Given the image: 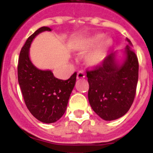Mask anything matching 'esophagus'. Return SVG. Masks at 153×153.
<instances>
[{"label": "esophagus", "mask_w": 153, "mask_h": 153, "mask_svg": "<svg viewBox=\"0 0 153 153\" xmlns=\"http://www.w3.org/2000/svg\"><path fill=\"white\" fill-rule=\"evenodd\" d=\"M85 78V74H84V72L82 71H79L78 73H77V79H83Z\"/></svg>", "instance_id": "1"}]
</instances>
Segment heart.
<instances>
[{
  "label": "heart",
  "mask_w": 153,
  "mask_h": 153,
  "mask_svg": "<svg viewBox=\"0 0 153 153\" xmlns=\"http://www.w3.org/2000/svg\"><path fill=\"white\" fill-rule=\"evenodd\" d=\"M112 44L111 39H104V35L96 33L78 39L74 45V50L79 55L90 52L86 56V64L90 67H97L106 59Z\"/></svg>",
  "instance_id": "obj_1"
}]
</instances>
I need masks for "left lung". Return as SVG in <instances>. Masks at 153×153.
Listing matches in <instances>:
<instances>
[{"mask_svg":"<svg viewBox=\"0 0 153 153\" xmlns=\"http://www.w3.org/2000/svg\"><path fill=\"white\" fill-rule=\"evenodd\" d=\"M125 59L119 63L116 52H112L101 66L86 71L88 99L91 106L101 118L113 121L128 111L133 104L138 81L139 63L133 44L127 38Z\"/></svg>","mask_w":153,"mask_h":153,"instance_id":"obj_1","label":"left lung"}]
</instances>
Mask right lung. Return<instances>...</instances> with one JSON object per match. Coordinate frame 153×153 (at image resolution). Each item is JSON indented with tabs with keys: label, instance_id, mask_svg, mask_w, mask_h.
Segmentation results:
<instances>
[{
	"label": "right lung",
	"instance_id": "add662e5",
	"mask_svg": "<svg viewBox=\"0 0 153 153\" xmlns=\"http://www.w3.org/2000/svg\"><path fill=\"white\" fill-rule=\"evenodd\" d=\"M45 31L51 29L42 27L27 38L20 51L17 73L23 98L30 113L41 122L50 124L64 114L77 74L74 72L67 80H61L51 71H42L32 64L29 48L35 37Z\"/></svg>",
	"mask_w": 153,
	"mask_h": 153
}]
</instances>
